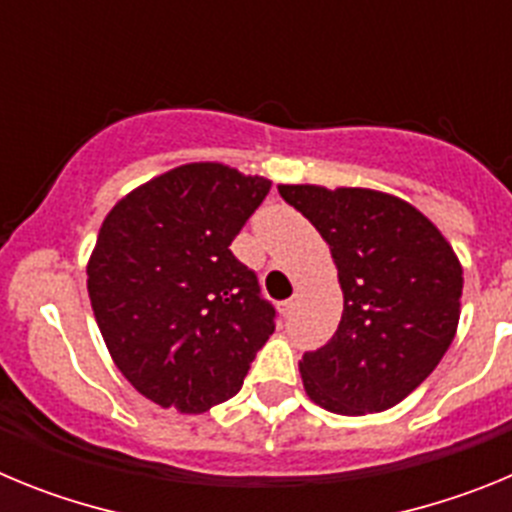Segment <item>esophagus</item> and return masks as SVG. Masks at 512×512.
I'll list each match as a JSON object with an SVG mask.
<instances>
[{"instance_id": "1", "label": "esophagus", "mask_w": 512, "mask_h": 512, "mask_svg": "<svg viewBox=\"0 0 512 512\" xmlns=\"http://www.w3.org/2000/svg\"><path fill=\"white\" fill-rule=\"evenodd\" d=\"M295 307H297V297H292V300L284 302V305H282L284 315H292V312H295Z\"/></svg>"}]
</instances>
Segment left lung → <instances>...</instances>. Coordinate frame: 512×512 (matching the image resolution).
<instances>
[{"mask_svg":"<svg viewBox=\"0 0 512 512\" xmlns=\"http://www.w3.org/2000/svg\"><path fill=\"white\" fill-rule=\"evenodd\" d=\"M279 194L323 235L343 289L336 336L300 361L307 395L338 415L382 413L454 341L464 287L454 248L410 202L377 189L279 184Z\"/></svg>","mask_w":512,"mask_h":512,"instance_id":"1","label":"left lung"}]
</instances>
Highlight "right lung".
<instances>
[{"label": "right lung", "mask_w": 512, "mask_h": 512, "mask_svg": "<svg viewBox=\"0 0 512 512\" xmlns=\"http://www.w3.org/2000/svg\"><path fill=\"white\" fill-rule=\"evenodd\" d=\"M271 182L225 164H184L104 217L87 289L112 361L161 408L205 413L241 390L277 310L230 243Z\"/></svg>", "instance_id": "obj_1"}]
</instances>
